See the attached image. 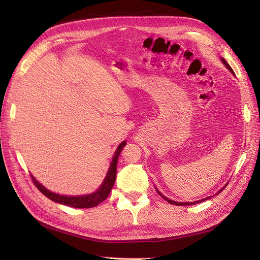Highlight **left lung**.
Instances as JSON below:
<instances>
[{
	"instance_id": "1",
	"label": "left lung",
	"mask_w": 260,
	"mask_h": 260,
	"mask_svg": "<svg viewBox=\"0 0 260 260\" xmlns=\"http://www.w3.org/2000/svg\"><path fill=\"white\" fill-rule=\"evenodd\" d=\"M221 59V62L225 65V67L228 68V70L232 73V74H233V75H235L234 74V72H233V70H232V67L228 64V62L223 59V58H220ZM226 185V184H225ZM225 185L223 186V187H221L219 190H218V192L215 194V195H218V194H219L220 192H221V190H223L224 189V187H225ZM156 190H157V193L163 198V199H165V200H167L169 203H171V204H175V206H193V204H196V203H199V202H201V201H204V200H208V199H210L212 196H210V197H207V198H203V199H201V200H197V201H193V202H178V201H174V200H171V199H169L168 197H166L165 195H163V194H161L160 192H159V190L156 188Z\"/></svg>"
}]
</instances>
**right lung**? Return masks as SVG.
Listing matches in <instances>:
<instances>
[{
	"label": "right lung",
	"instance_id": "obj_1",
	"mask_svg": "<svg viewBox=\"0 0 260 260\" xmlns=\"http://www.w3.org/2000/svg\"><path fill=\"white\" fill-rule=\"evenodd\" d=\"M125 145H126V141H123L122 143L119 144L102 184L99 186V188L97 190H95V192H93L91 194L80 195V196L60 195V194L53 193V192H51V190L47 189L44 185L41 184L32 175H31V179L40 192L44 194L47 198H49L50 200H52L54 202L61 203V204H64V206H68V207L76 208V209H89V208L97 207L98 204L101 203L102 201H104L107 198V196L109 195V193H111V190H112L115 180H116L118 158L122 152L123 147H124Z\"/></svg>",
	"mask_w": 260,
	"mask_h": 260
}]
</instances>
